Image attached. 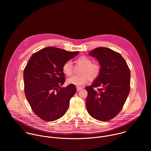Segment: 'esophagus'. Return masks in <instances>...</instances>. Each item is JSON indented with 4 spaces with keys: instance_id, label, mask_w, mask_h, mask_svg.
Listing matches in <instances>:
<instances>
[{
    "instance_id": "obj_1",
    "label": "esophagus",
    "mask_w": 151,
    "mask_h": 151,
    "mask_svg": "<svg viewBox=\"0 0 151 151\" xmlns=\"http://www.w3.org/2000/svg\"><path fill=\"white\" fill-rule=\"evenodd\" d=\"M82 88H83L81 87V86H77V91H80V90H81Z\"/></svg>"
}]
</instances>
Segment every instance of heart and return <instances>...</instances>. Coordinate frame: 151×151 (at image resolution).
<instances>
[{"label":"heart","mask_w":151,"mask_h":151,"mask_svg":"<svg viewBox=\"0 0 151 151\" xmlns=\"http://www.w3.org/2000/svg\"><path fill=\"white\" fill-rule=\"evenodd\" d=\"M77 65L81 66L79 70L78 76L71 77L67 80V83L76 86H81L85 84L87 81H93L100 76L101 67L96 63H92V60L86 56H81L76 59ZM73 65L70 61H67L63 65L62 71L67 76L73 74Z\"/></svg>","instance_id":"heart-1"}]
</instances>
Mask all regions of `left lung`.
Instances as JSON below:
<instances>
[{
	"label": "left lung",
	"instance_id": "8db88e82",
	"mask_svg": "<svg viewBox=\"0 0 151 151\" xmlns=\"http://www.w3.org/2000/svg\"><path fill=\"white\" fill-rule=\"evenodd\" d=\"M89 55L99 61L101 72L91 86L86 87L87 111L96 120L106 122L120 113L129 94V67L119 53L109 48L96 47Z\"/></svg>",
	"mask_w": 151,
	"mask_h": 151
}]
</instances>
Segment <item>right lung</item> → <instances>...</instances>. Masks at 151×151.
<instances>
[{"label": "right lung", "mask_w": 151, "mask_h": 151, "mask_svg": "<svg viewBox=\"0 0 151 151\" xmlns=\"http://www.w3.org/2000/svg\"><path fill=\"white\" fill-rule=\"evenodd\" d=\"M79 52L47 47L34 53L24 70V92L34 113L46 122L62 117L66 113L76 86L65 82L62 66Z\"/></svg>", "instance_id": "right-lung-1"}]
</instances>
